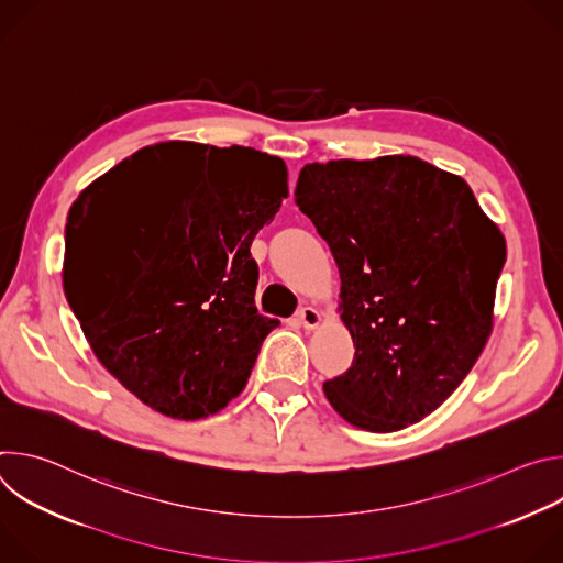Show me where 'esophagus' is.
<instances>
[{
    "mask_svg": "<svg viewBox=\"0 0 563 563\" xmlns=\"http://www.w3.org/2000/svg\"><path fill=\"white\" fill-rule=\"evenodd\" d=\"M296 320H298V325H302L305 330H313V328L320 325V320H323V316H320V311L313 309V307H302L296 313Z\"/></svg>",
    "mask_w": 563,
    "mask_h": 563,
    "instance_id": "34e87169",
    "label": "esophagus"
}]
</instances>
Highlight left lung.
<instances>
[{
  "label": "left lung",
  "mask_w": 563,
  "mask_h": 563,
  "mask_svg": "<svg viewBox=\"0 0 563 563\" xmlns=\"http://www.w3.org/2000/svg\"><path fill=\"white\" fill-rule=\"evenodd\" d=\"M294 196L334 254L356 347L328 400L369 432L421 421L488 343L501 231L463 178L412 155L305 165Z\"/></svg>",
  "instance_id": "left-lung-1"
}]
</instances>
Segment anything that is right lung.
<instances>
[{"mask_svg":"<svg viewBox=\"0 0 563 563\" xmlns=\"http://www.w3.org/2000/svg\"><path fill=\"white\" fill-rule=\"evenodd\" d=\"M287 198L280 157L159 142L89 185L68 211L64 289L98 361L174 419L245 389L276 318L258 313L252 240Z\"/></svg>","mask_w":563,"mask_h":563,"instance_id":"1","label":"right lung"}]
</instances>
